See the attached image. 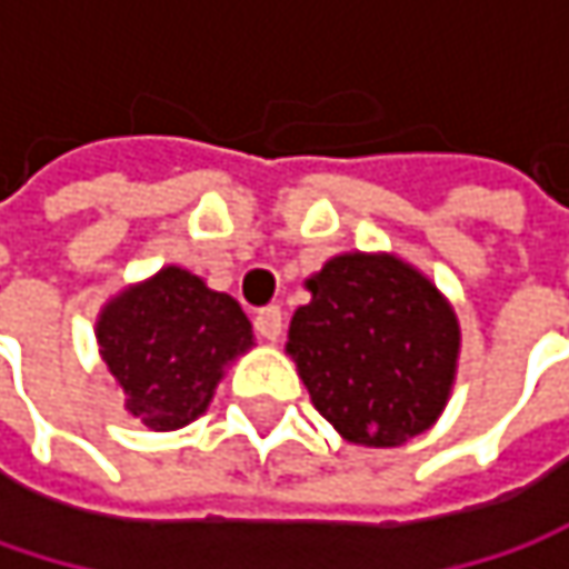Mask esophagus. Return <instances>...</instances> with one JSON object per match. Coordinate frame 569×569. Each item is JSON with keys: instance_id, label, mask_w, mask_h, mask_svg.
<instances>
[{"instance_id": "obj_1", "label": "esophagus", "mask_w": 569, "mask_h": 569, "mask_svg": "<svg viewBox=\"0 0 569 569\" xmlns=\"http://www.w3.org/2000/svg\"><path fill=\"white\" fill-rule=\"evenodd\" d=\"M253 326H257V332H260L263 339L277 342V339L283 336V309H280V306H267V309H260V312H257V319H253Z\"/></svg>"}]
</instances>
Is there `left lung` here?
<instances>
[{"label":"left lung","instance_id":"left-lung-1","mask_svg":"<svg viewBox=\"0 0 569 569\" xmlns=\"http://www.w3.org/2000/svg\"><path fill=\"white\" fill-rule=\"evenodd\" d=\"M286 352L319 415L356 445L392 448L445 408L458 319L438 289L396 257L346 253L312 280Z\"/></svg>","mask_w":569,"mask_h":569}]
</instances>
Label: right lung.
<instances>
[{
    "label": "right lung",
    "mask_w": 569,
    "mask_h": 569,
    "mask_svg": "<svg viewBox=\"0 0 569 569\" xmlns=\"http://www.w3.org/2000/svg\"><path fill=\"white\" fill-rule=\"evenodd\" d=\"M98 346L128 411L173 431L210 405L223 366L253 346V329L233 296L168 267L104 306Z\"/></svg>",
    "instance_id": "1"
}]
</instances>
